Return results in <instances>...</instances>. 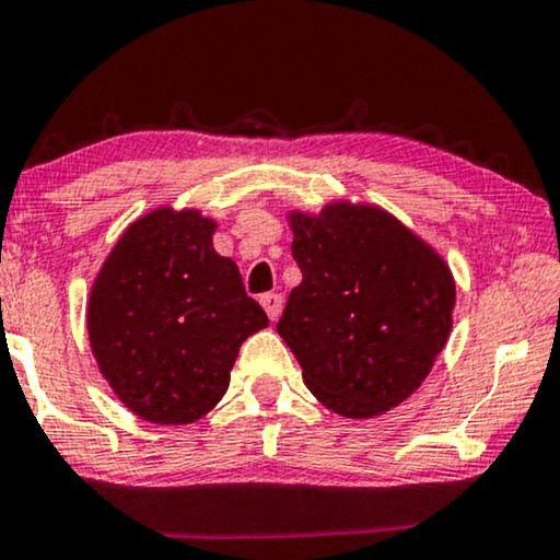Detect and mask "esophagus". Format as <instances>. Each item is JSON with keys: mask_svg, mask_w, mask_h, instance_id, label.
Returning a JSON list of instances; mask_svg holds the SVG:
<instances>
[{"mask_svg": "<svg viewBox=\"0 0 560 560\" xmlns=\"http://www.w3.org/2000/svg\"><path fill=\"white\" fill-rule=\"evenodd\" d=\"M261 304H264L266 314H269V319L277 322L279 314H281V306H283V296L281 294H264Z\"/></svg>", "mask_w": 560, "mask_h": 560, "instance_id": "1", "label": "esophagus"}]
</instances>
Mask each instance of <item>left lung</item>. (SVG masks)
I'll list each match as a JSON object with an SVG mask.
<instances>
[{
	"label": "left lung",
	"instance_id": "obj_1",
	"mask_svg": "<svg viewBox=\"0 0 560 560\" xmlns=\"http://www.w3.org/2000/svg\"><path fill=\"white\" fill-rule=\"evenodd\" d=\"M291 289L277 332L314 398L373 419L419 390L452 332L456 283L427 241L377 205L289 210Z\"/></svg>",
	"mask_w": 560,
	"mask_h": 560
}]
</instances>
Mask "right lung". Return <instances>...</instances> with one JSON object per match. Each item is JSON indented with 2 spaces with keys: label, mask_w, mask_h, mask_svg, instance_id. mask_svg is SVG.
Segmentation results:
<instances>
[{
  "label": "right lung",
  "mask_w": 560,
  "mask_h": 560,
  "mask_svg": "<svg viewBox=\"0 0 560 560\" xmlns=\"http://www.w3.org/2000/svg\"><path fill=\"white\" fill-rule=\"evenodd\" d=\"M200 210L156 208L106 256L89 299L101 375L139 419L183 427L225 396L241 345L269 327L233 258L212 248Z\"/></svg>",
  "instance_id": "add662e5"
}]
</instances>
